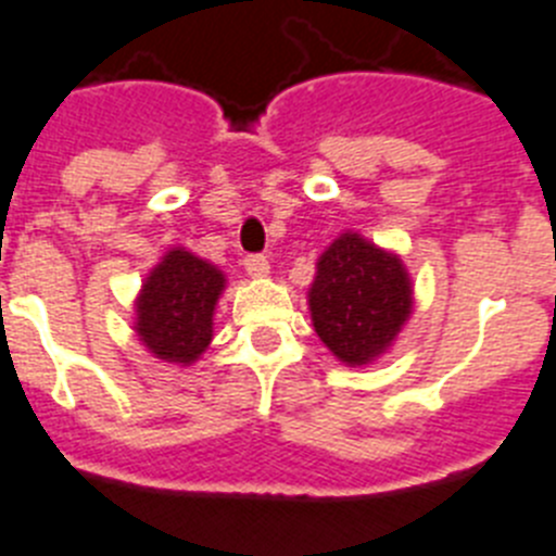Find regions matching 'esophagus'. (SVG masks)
Listing matches in <instances>:
<instances>
[{
  "mask_svg": "<svg viewBox=\"0 0 556 556\" xmlns=\"http://www.w3.org/2000/svg\"><path fill=\"white\" fill-rule=\"evenodd\" d=\"M243 268H247L252 277H266L268 274L266 254H247V257H243Z\"/></svg>",
  "mask_w": 556,
  "mask_h": 556,
  "instance_id": "esophagus-1",
  "label": "esophagus"
}]
</instances>
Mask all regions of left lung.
Instances as JSON below:
<instances>
[{"label": "left lung", "instance_id": "8db88e82", "mask_svg": "<svg viewBox=\"0 0 556 556\" xmlns=\"http://www.w3.org/2000/svg\"><path fill=\"white\" fill-rule=\"evenodd\" d=\"M413 309V290L396 254L359 235H340L318 260L309 313L318 338L346 365L382 354Z\"/></svg>", "mask_w": 556, "mask_h": 556}]
</instances>
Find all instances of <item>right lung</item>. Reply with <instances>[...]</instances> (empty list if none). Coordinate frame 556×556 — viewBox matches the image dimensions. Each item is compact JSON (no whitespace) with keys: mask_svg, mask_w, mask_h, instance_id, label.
<instances>
[{"mask_svg":"<svg viewBox=\"0 0 556 556\" xmlns=\"http://www.w3.org/2000/svg\"><path fill=\"white\" fill-rule=\"evenodd\" d=\"M224 274L191 252L172 249L143 282L135 329L166 363H193L213 340V309Z\"/></svg>","mask_w":556,"mask_h":556,"instance_id":"right-lung-1","label":"right lung"}]
</instances>
